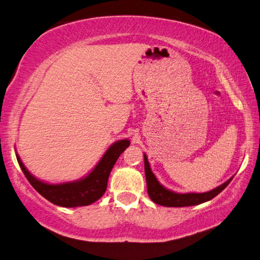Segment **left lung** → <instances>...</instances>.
<instances>
[{
	"label": "left lung",
	"mask_w": 260,
	"mask_h": 260,
	"mask_svg": "<svg viewBox=\"0 0 260 260\" xmlns=\"http://www.w3.org/2000/svg\"><path fill=\"white\" fill-rule=\"evenodd\" d=\"M144 172H146L147 189L149 197H150L153 203L167 206V208H182V206L199 205L204 203V202H208L217 196L218 193L221 192L223 189L230 184L233 179L231 178L230 180H227L225 183H222L221 186L206 192H174L172 190H170V189H166L164 186H161L159 181H158L155 174L152 173V171L150 169V165H149L146 153H144Z\"/></svg>",
	"instance_id": "8db88e82"
}]
</instances>
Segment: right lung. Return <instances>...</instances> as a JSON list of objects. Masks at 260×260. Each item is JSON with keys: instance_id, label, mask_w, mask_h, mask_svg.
I'll use <instances>...</instances> for the list:
<instances>
[{"instance_id": "1", "label": "right lung", "mask_w": 260, "mask_h": 260, "mask_svg": "<svg viewBox=\"0 0 260 260\" xmlns=\"http://www.w3.org/2000/svg\"><path fill=\"white\" fill-rule=\"evenodd\" d=\"M129 144L131 142L128 140L117 141L108 149L99 164L87 177L77 181L58 184L47 183L37 179L28 172L19 156H16L25 177L40 195L55 205L63 206V208H77V206L90 205L103 196L107 190L108 179L113 165Z\"/></svg>"}]
</instances>
